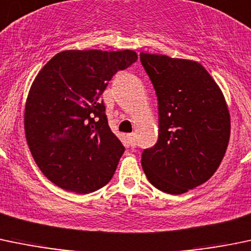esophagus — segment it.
<instances>
[{
  "instance_id": "34e87169",
  "label": "esophagus",
  "mask_w": 251,
  "mask_h": 251,
  "mask_svg": "<svg viewBox=\"0 0 251 251\" xmlns=\"http://www.w3.org/2000/svg\"><path fill=\"white\" fill-rule=\"evenodd\" d=\"M126 140H128V144L130 147H136V139H135V135L134 134H129L128 136H126Z\"/></svg>"
}]
</instances>
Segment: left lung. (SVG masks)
<instances>
[{"instance_id":"1","label":"left lung","mask_w":251,"mask_h":251,"mask_svg":"<svg viewBox=\"0 0 251 251\" xmlns=\"http://www.w3.org/2000/svg\"><path fill=\"white\" fill-rule=\"evenodd\" d=\"M158 98V140L141 157L156 188L181 195L208 181L220 167L231 134L226 100L200 63L140 53Z\"/></svg>"}]
</instances>
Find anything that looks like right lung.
<instances>
[{"label":"right lung","instance_id":"obj_1","mask_svg":"<svg viewBox=\"0 0 251 251\" xmlns=\"http://www.w3.org/2000/svg\"><path fill=\"white\" fill-rule=\"evenodd\" d=\"M138 60L125 50H64L41 69L25 104V138L48 180L89 193L110 181L125 146L108 126L100 100L108 81Z\"/></svg>","mask_w":251,"mask_h":251}]
</instances>
